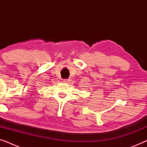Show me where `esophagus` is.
<instances>
[{"instance_id": "esophagus-1", "label": "esophagus", "mask_w": 147, "mask_h": 147, "mask_svg": "<svg viewBox=\"0 0 147 147\" xmlns=\"http://www.w3.org/2000/svg\"><path fill=\"white\" fill-rule=\"evenodd\" d=\"M63 83H66V84H68L70 82H71V79H67V80H63Z\"/></svg>"}]
</instances>
